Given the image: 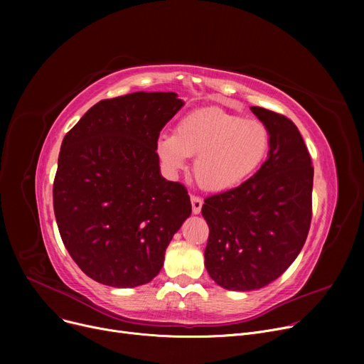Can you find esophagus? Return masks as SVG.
<instances>
[{
    "mask_svg": "<svg viewBox=\"0 0 364 364\" xmlns=\"http://www.w3.org/2000/svg\"><path fill=\"white\" fill-rule=\"evenodd\" d=\"M192 209H193V214H199L200 213V209H202V205H203V200L200 199V198H198V196H192Z\"/></svg>",
    "mask_w": 364,
    "mask_h": 364,
    "instance_id": "esophagus-1",
    "label": "esophagus"
}]
</instances>
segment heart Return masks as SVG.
Segmentation results:
<instances>
[{
    "label": "heart",
    "mask_w": 364,
    "mask_h": 364,
    "mask_svg": "<svg viewBox=\"0 0 364 364\" xmlns=\"http://www.w3.org/2000/svg\"><path fill=\"white\" fill-rule=\"evenodd\" d=\"M270 131L258 119H245L220 107H203L180 119L176 132H162L156 151L162 164L178 171L190 156L199 186L227 192L250 178L270 149Z\"/></svg>",
    "instance_id": "heart-1"
}]
</instances>
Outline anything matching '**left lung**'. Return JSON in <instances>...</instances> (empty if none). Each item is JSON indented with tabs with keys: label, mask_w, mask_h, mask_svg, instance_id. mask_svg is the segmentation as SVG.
Returning a JSON list of instances; mask_svg holds the SVG:
<instances>
[{
	"label": "left lung",
	"mask_w": 364,
	"mask_h": 364,
	"mask_svg": "<svg viewBox=\"0 0 364 364\" xmlns=\"http://www.w3.org/2000/svg\"><path fill=\"white\" fill-rule=\"evenodd\" d=\"M270 131L267 161L239 187L206 198L205 267L228 291H255L295 261L311 223L314 169L296 125L283 114L251 107Z\"/></svg>",
	"instance_id": "1"
}]
</instances>
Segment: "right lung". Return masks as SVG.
<instances>
[{
	"instance_id": "obj_1",
	"label": "right lung",
	"mask_w": 364,
	"mask_h": 364,
	"mask_svg": "<svg viewBox=\"0 0 364 364\" xmlns=\"http://www.w3.org/2000/svg\"><path fill=\"white\" fill-rule=\"evenodd\" d=\"M183 106L171 91L131 92L94 105L65 136L54 215L68 252L92 280L149 283L192 214L186 187L161 176L156 153L161 129Z\"/></svg>"
}]
</instances>
